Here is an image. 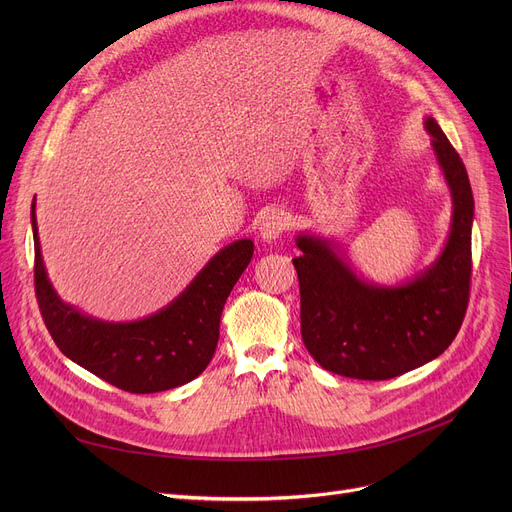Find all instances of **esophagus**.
<instances>
[{"instance_id": "1", "label": "esophagus", "mask_w": 512, "mask_h": 512, "mask_svg": "<svg viewBox=\"0 0 512 512\" xmlns=\"http://www.w3.org/2000/svg\"><path fill=\"white\" fill-rule=\"evenodd\" d=\"M288 228V218L286 213L280 211V209H272L270 213L265 215L263 222H261V228H259V234L263 238V242H276Z\"/></svg>"}]
</instances>
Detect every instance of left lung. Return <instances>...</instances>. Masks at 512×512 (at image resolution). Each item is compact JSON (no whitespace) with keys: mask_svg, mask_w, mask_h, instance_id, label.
I'll return each mask as SVG.
<instances>
[{"mask_svg":"<svg viewBox=\"0 0 512 512\" xmlns=\"http://www.w3.org/2000/svg\"><path fill=\"white\" fill-rule=\"evenodd\" d=\"M452 195V224L440 257L400 286L361 280L332 242L299 234L292 259L301 286V334L311 357L355 380H390L440 357L469 305L473 193L463 159L434 118L425 120Z\"/></svg>","mask_w":512,"mask_h":512,"instance_id":"left-lung-1","label":"left lung"}]
</instances>
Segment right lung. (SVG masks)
Masks as SVG:
<instances>
[{"label": "right lung", "instance_id": "right-lung-1", "mask_svg": "<svg viewBox=\"0 0 512 512\" xmlns=\"http://www.w3.org/2000/svg\"><path fill=\"white\" fill-rule=\"evenodd\" d=\"M31 222L37 303L53 342L68 359L132 394L164 392L203 373L218 346L224 303L251 263L253 240L242 238L224 247L168 307L139 321L112 324L58 297L41 257L35 199Z\"/></svg>", "mask_w": 512, "mask_h": 512}]
</instances>
